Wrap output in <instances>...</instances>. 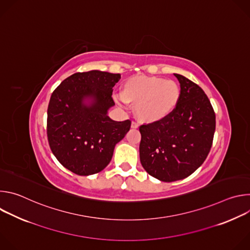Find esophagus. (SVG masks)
Segmentation results:
<instances>
[{
	"mask_svg": "<svg viewBox=\"0 0 250 250\" xmlns=\"http://www.w3.org/2000/svg\"><path fill=\"white\" fill-rule=\"evenodd\" d=\"M138 127V124L135 123V122H132L131 123V128H137Z\"/></svg>",
	"mask_w": 250,
	"mask_h": 250,
	"instance_id": "obj_1",
	"label": "esophagus"
}]
</instances>
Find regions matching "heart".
Returning <instances> with one entry per match:
<instances>
[{
  "instance_id": "obj_1",
  "label": "heart",
  "mask_w": 250,
  "mask_h": 250,
  "mask_svg": "<svg viewBox=\"0 0 250 250\" xmlns=\"http://www.w3.org/2000/svg\"><path fill=\"white\" fill-rule=\"evenodd\" d=\"M119 102L135 106V114L144 123H157L170 116L181 97L180 86L157 76L136 75L122 85Z\"/></svg>"
}]
</instances>
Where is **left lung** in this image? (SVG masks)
<instances>
[{
    "instance_id": "obj_1",
    "label": "left lung",
    "mask_w": 250,
    "mask_h": 250,
    "mask_svg": "<svg viewBox=\"0 0 250 250\" xmlns=\"http://www.w3.org/2000/svg\"><path fill=\"white\" fill-rule=\"evenodd\" d=\"M181 97L166 119L139 126L142 167L156 179L173 182L194 173L206 160L216 129V115L203 89L174 74Z\"/></svg>"
}]
</instances>
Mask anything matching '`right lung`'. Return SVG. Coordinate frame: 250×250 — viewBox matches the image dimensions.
<instances>
[{"label": "right lung", "mask_w": 250, "mask_h": 250, "mask_svg": "<svg viewBox=\"0 0 250 250\" xmlns=\"http://www.w3.org/2000/svg\"><path fill=\"white\" fill-rule=\"evenodd\" d=\"M120 79V74L92 70L69 76L53 91L47 109L48 144L71 172L88 176L102 171L129 130V120L116 122L108 116Z\"/></svg>", "instance_id": "obj_1"}]
</instances>
